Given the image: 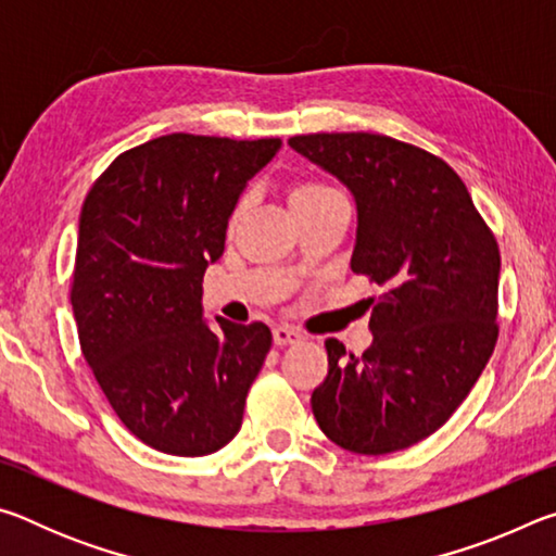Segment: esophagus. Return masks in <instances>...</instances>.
I'll return each mask as SVG.
<instances>
[{
    "label": "esophagus",
    "mask_w": 556,
    "mask_h": 556,
    "mask_svg": "<svg viewBox=\"0 0 556 556\" xmlns=\"http://www.w3.org/2000/svg\"><path fill=\"white\" fill-rule=\"evenodd\" d=\"M271 338H275V345H294V343H299L301 336L296 328H291V326H277L275 331H271Z\"/></svg>",
    "instance_id": "esophagus-1"
}]
</instances>
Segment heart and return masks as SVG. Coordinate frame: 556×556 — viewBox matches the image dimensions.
<instances>
[{"mask_svg":"<svg viewBox=\"0 0 556 556\" xmlns=\"http://www.w3.org/2000/svg\"><path fill=\"white\" fill-rule=\"evenodd\" d=\"M328 193H336V191H333V188L324 186V184H301V186L294 188V193H291V205L316 201V199H321V195H328Z\"/></svg>","mask_w":556,"mask_h":556,"instance_id":"obj_1","label":"heart"}]
</instances>
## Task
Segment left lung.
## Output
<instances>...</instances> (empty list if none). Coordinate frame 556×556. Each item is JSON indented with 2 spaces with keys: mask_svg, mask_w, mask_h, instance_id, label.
I'll use <instances>...</instances> for the list:
<instances>
[{
  "mask_svg": "<svg viewBox=\"0 0 556 556\" xmlns=\"http://www.w3.org/2000/svg\"><path fill=\"white\" fill-rule=\"evenodd\" d=\"M289 147L351 191V267L382 287L370 299L368 351L345 355L326 341L314 417L355 454L407 448L446 425L491 361L497 242L458 174L425 149L370 131L291 137Z\"/></svg>",
  "mask_w": 556,
  "mask_h": 556,
  "instance_id": "obj_1",
  "label": "left lung"
}]
</instances>
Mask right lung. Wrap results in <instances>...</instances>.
<instances>
[{"label": "right lung", "mask_w": 556, "mask_h": 556, "mask_svg": "<svg viewBox=\"0 0 556 556\" xmlns=\"http://www.w3.org/2000/svg\"><path fill=\"white\" fill-rule=\"evenodd\" d=\"M281 139L156 137L119 154L78 220L71 304L83 355L112 409L172 456L223 448L265 363V324L203 318V275L248 181Z\"/></svg>", "instance_id": "right-lung-1"}]
</instances>
